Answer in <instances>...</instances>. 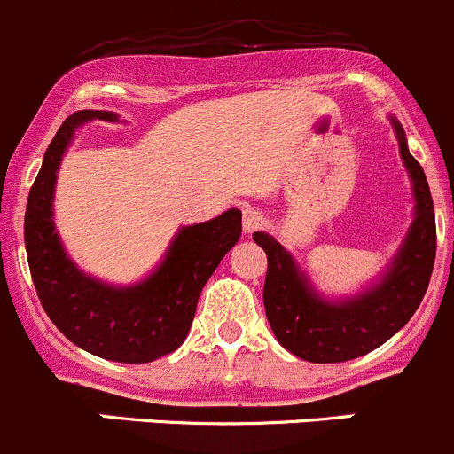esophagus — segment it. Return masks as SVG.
Returning a JSON list of instances; mask_svg holds the SVG:
<instances>
[{
	"mask_svg": "<svg viewBox=\"0 0 454 454\" xmlns=\"http://www.w3.org/2000/svg\"><path fill=\"white\" fill-rule=\"evenodd\" d=\"M262 223H264V218L258 209L247 207L245 212H242V229H245V233L258 231V229L262 227Z\"/></svg>",
	"mask_w": 454,
	"mask_h": 454,
	"instance_id": "34e87169",
	"label": "esophagus"
}]
</instances>
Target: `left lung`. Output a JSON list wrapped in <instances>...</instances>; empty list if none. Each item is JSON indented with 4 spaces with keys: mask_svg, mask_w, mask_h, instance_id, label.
<instances>
[{
    "mask_svg": "<svg viewBox=\"0 0 454 454\" xmlns=\"http://www.w3.org/2000/svg\"><path fill=\"white\" fill-rule=\"evenodd\" d=\"M412 185V223L384 271L371 285L344 298H326L309 273L271 233L255 231L267 254L264 311L278 342L295 357L316 364L356 360L393 338L419 307L437 251L434 207L421 165L408 152L406 134L388 116Z\"/></svg>",
    "mask_w": 454,
    "mask_h": 454,
    "instance_id": "1",
    "label": "left lung"
}]
</instances>
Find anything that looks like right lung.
<instances>
[{
    "label": "right lung",
    "mask_w": 454,
    "mask_h": 454,
    "mask_svg": "<svg viewBox=\"0 0 454 454\" xmlns=\"http://www.w3.org/2000/svg\"><path fill=\"white\" fill-rule=\"evenodd\" d=\"M90 121L121 123V116L107 110L70 114L30 187L24 218L30 276L43 311L70 342L103 360L145 364L185 342L205 282L240 238L242 214L227 209L207 223L178 227L163 260L134 285L85 273L55 229V185L76 129Z\"/></svg>",
    "instance_id": "1"
}]
</instances>
